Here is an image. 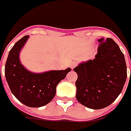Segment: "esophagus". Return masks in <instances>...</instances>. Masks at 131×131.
Listing matches in <instances>:
<instances>
[{"label":"esophagus","instance_id":"obj_1","mask_svg":"<svg viewBox=\"0 0 131 131\" xmlns=\"http://www.w3.org/2000/svg\"><path fill=\"white\" fill-rule=\"evenodd\" d=\"M77 62L76 61H73V62H71V63H70V67H71V68H72V69H73L74 68V67L77 66Z\"/></svg>","mask_w":131,"mask_h":131}]
</instances>
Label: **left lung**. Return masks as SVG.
Here are the masks:
<instances>
[{"label":"left lung","mask_w":131,"mask_h":131,"mask_svg":"<svg viewBox=\"0 0 131 131\" xmlns=\"http://www.w3.org/2000/svg\"><path fill=\"white\" fill-rule=\"evenodd\" d=\"M93 60L80 63L77 73L76 98L84 106L101 109L109 106L121 93L127 79L123 53L112 38H101Z\"/></svg>","instance_id":"8db88e82"}]
</instances>
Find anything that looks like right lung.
I'll use <instances>...</instances> for the list:
<instances>
[{
  "mask_svg": "<svg viewBox=\"0 0 131 131\" xmlns=\"http://www.w3.org/2000/svg\"><path fill=\"white\" fill-rule=\"evenodd\" d=\"M28 38L29 36L23 37L10 50L5 66V77L12 94L21 103L29 107H41L54 98L57 85L71 69L42 73L28 71L19 60V53Z\"/></svg>",
  "mask_w": 131,
  "mask_h": 131,
  "instance_id": "add662e5",
  "label": "right lung"
}]
</instances>
